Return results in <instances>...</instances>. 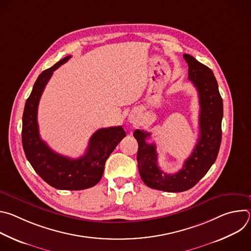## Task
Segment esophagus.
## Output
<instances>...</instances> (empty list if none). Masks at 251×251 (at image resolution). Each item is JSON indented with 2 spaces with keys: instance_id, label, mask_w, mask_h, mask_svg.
<instances>
[{
  "instance_id": "obj_1",
  "label": "esophagus",
  "mask_w": 251,
  "mask_h": 251,
  "mask_svg": "<svg viewBox=\"0 0 251 251\" xmlns=\"http://www.w3.org/2000/svg\"><path fill=\"white\" fill-rule=\"evenodd\" d=\"M136 116H130L129 117V120H130V122H135L136 121Z\"/></svg>"
}]
</instances>
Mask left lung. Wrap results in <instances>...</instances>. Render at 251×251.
<instances>
[{"instance_id": "left-lung-1", "label": "left lung", "mask_w": 251, "mask_h": 251, "mask_svg": "<svg viewBox=\"0 0 251 251\" xmlns=\"http://www.w3.org/2000/svg\"><path fill=\"white\" fill-rule=\"evenodd\" d=\"M189 65V79L197 88L200 99V137L192 155L176 174L164 173L158 166L156 145L148 144L150 133L135 130L138 141V169L143 182L149 188L170 193L185 192L193 188L216 162L222 142L223 98L218 81L210 68L190 54H184Z\"/></svg>"}]
</instances>
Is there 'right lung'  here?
Instances as JSON below:
<instances>
[{"mask_svg":"<svg viewBox=\"0 0 251 251\" xmlns=\"http://www.w3.org/2000/svg\"><path fill=\"white\" fill-rule=\"evenodd\" d=\"M70 57L71 55H67L46 69L35 80L25 105L22 141L27 161L46 183L58 190L79 191L91 188L101 180L107 158L126 133L122 126L97 130L89 140L85 154L78 159L55 153L42 140L38 124L41 96L53 71Z\"/></svg>","mask_w":251,"mask_h":251,"instance_id":"1","label":"right lung"}]
</instances>
